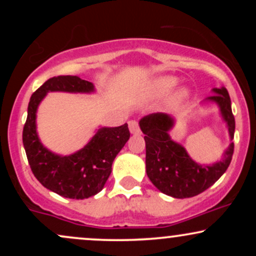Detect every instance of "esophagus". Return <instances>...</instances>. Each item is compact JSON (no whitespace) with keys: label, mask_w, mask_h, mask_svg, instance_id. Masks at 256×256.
<instances>
[{"label":"esophagus","mask_w":256,"mask_h":256,"mask_svg":"<svg viewBox=\"0 0 256 256\" xmlns=\"http://www.w3.org/2000/svg\"><path fill=\"white\" fill-rule=\"evenodd\" d=\"M128 130H130L132 134H140V126H138V122L136 120H130L128 122Z\"/></svg>","instance_id":"34e87169"}]
</instances>
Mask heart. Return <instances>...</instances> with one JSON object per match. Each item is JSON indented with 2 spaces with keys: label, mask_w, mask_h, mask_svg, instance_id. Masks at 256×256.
Here are the masks:
<instances>
[{
  "label": "heart",
  "mask_w": 256,
  "mask_h": 256,
  "mask_svg": "<svg viewBox=\"0 0 256 256\" xmlns=\"http://www.w3.org/2000/svg\"><path fill=\"white\" fill-rule=\"evenodd\" d=\"M179 79L174 76H160V77L152 79L150 83V90L154 95L164 96L168 94L173 88H176ZM190 96H192V91H190L189 88L182 86L172 94V96L170 98V104L173 106L182 104L183 102L188 101Z\"/></svg>",
  "instance_id": "heart-1"
}]
</instances>
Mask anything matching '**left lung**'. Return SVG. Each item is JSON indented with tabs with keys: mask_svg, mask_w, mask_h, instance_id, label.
<instances>
[{
	"mask_svg": "<svg viewBox=\"0 0 256 256\" xmlns=\"http://www.w3.org/2000/svg\"><path fill=\"white\" fill-rule=\"evenodd\" d=\"M213 95L204 100L202 106H218L220 116L228 128L230 140L234 134V118L231 100L224 86L212 89ZM176 119L166 113H152L140 120L146 140V170L149 179L165 195L188 198L204 192L224 174L234 154V142L225 149L216 162L198 164L190 158L180 143L173 140L170 131Z\"/></svg>",
	"mask_w": 256,
	"mask_h": 256,
	"instance_id": "left-lung-1",
	"label": "left lung"
}]
</instances>
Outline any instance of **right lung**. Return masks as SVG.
<instances>
[{"instance_id": "add662e5", "label": "right lung", "mask_w": 256, "mask_h": 256, "mask_svg": "<svg viewBox=\"0 0 256 256\" xmlns=\"http://www.w3.org/2000/svg\"><path fill=\"white\" fill-rule=\"evenodd\" d=\"M95 85L77 76H58L32 94L28 107L22 143L28 164L44 188L67 198L84 200L104 189L112 172V164L130 138L128 124L100 128L83 148L60 155L43 146L37 132L38 106L48 92L94 94Z\"/></svg>"}]
</instances>
